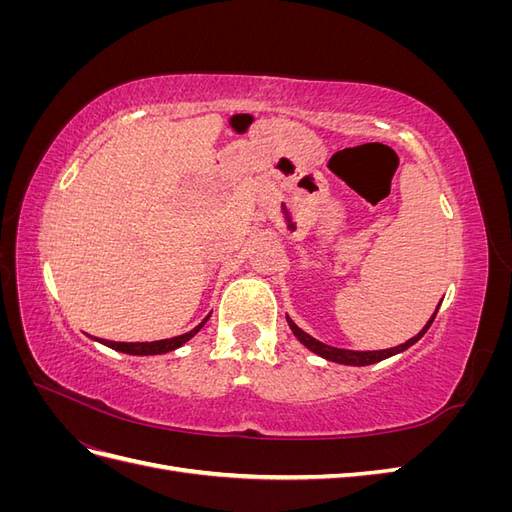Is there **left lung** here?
Listing matches in <instances>:
<instances>
[{
  "instance_id": "obj_1",
  "label": "left lung",
  "mask_w": 512,
  "mask_h": 512,
  "mask_svg": "<svg viewBox=\"0 0 512 512\" xmlns=\"http://www.w3.org/2000/svg\"><path fill=\"white\" fill-rule=\"evenodd\" d=\"M442 303V301H440ZM440 303H438V307H436V312L431 314V318L427 320V324L425 327L418 331L414 337H410L406 344H399V346H395V348H389V350H367V352H359V350H344V348H335V346H327V344H322V342H318V339H314L312 335H307L303 329H299L297 324L292 322V318L290 316H286V320H288V327H290V331L294 333V337L299 339V342L307 348V350H312L314 354H318V356H322V359H327V361H333V363H339V365H354V367H365V365H374V363H380V361H384V359H389V356H395V354H399V352H404V350H408L410 346H414L418 339H421L425 333H427V329L431 327V322H433V318H436V314H438V309H440Z\"/></svg>"
}]
</instances>
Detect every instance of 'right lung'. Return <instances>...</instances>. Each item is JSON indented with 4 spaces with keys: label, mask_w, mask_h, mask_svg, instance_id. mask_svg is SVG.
I'll list each match as a JSON object with an SVG mask.
<instances>
[{
    "label": "right lung",
    "mask_w": 512,
    "mask_h": 512,
    "mask_svg": "<svg viewBox=\"0 0 512 512\" xmlns=\"http://www.w3.org/2000/svg\"><path fill=\"white\" fill-rule=\"evenodd\" d=\"M211 316V314H209ZM209 316L198 324V327H194L192 331L183 333V335H177V337H170V339H160V342H108V339H100V344L113 348L117 352H123V354H134V356H151V354H166V352H173L177 348H181L185 342H190V339L205 327V322L209 320Z\"/></svg>",
    "instance_id": "add662e5"
}]
</instances>
